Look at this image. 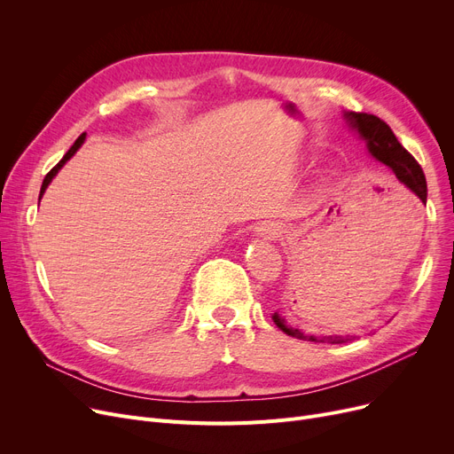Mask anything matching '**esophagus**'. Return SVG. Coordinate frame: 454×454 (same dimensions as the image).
<instances>
[{
  "mask_svg": "<svg viewBox=\"0 0 454 454\" xmlns=\"http://www.w3.org/2000/svg\"><path fill=\"white\" fill-rule=\"evenodd\" d=\"M257 231L261 233V235H263V237H267V239H274V237H278L279 233H281V226L278 224V223H263V224H261L259 228H257Z\"/></svg>",
  "mask_w": 454,
  "mask_h": 454,
  "instance_id": "obj_1",
  "label": "esophagus"
}]
</instances>
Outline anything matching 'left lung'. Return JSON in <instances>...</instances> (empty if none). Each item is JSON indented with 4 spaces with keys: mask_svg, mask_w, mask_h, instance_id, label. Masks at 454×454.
Wrapping results in <instances>:
<instances>
[{
    "mask_svg": "<svg viewBox=\"0 0 454 454\" xmlns=\"http://www.w3.org/2000/svg\"><path fill=\"white\" fill-rule=\"evenodd\" d=\"M346 117L349 119V123L359 130V134L366 139L368 143V151L372 153V156H375L379 161H383L385 165H388L390 169L394 171L395 178L407 185L412 193L425 204L427 202V182H425V175L423 169L419 167V163L414 160V156L404 149L401 143L397 141L395 134L392 132V129L379 119L377 115L372 114H356V112H349L346 114ZM274 324L287 335L300 339V340H309V342H329V344H342L348 342L349 339L344 337H315V335H303L300 329L291 327L285 318H281L278 313H274L272 317Z\"/></svg>",
    "mask_w": 454,
    "mask_h": 454,
    "instance_id": "obj_1",
    "label": "left lung"
}]
</instances>
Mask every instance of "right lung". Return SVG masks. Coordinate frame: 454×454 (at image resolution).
<instances>
[{"instance_id": "obj_1", "label": "right lung", "mask_w": 454, "mask_h": 454, "mask_svg": "<svg viewBox=\"0 0 454 454\" xmlns=\"http://www.w3.org/2000/svg\"><path fill=\"white\" fill-rule=\"evenodd\" d=\"M84 136H86V134H81V136L77 137V141L74 143V145H71V149H69V151H67V153L64 154V158H62V160H60V161H59V163H57V165L53 167V169H51L50 173H47V175H45V178H43V184H42V189H40V199H42V195H43V191H45V187H47V185H50V182L53 180V176H55V175H57V173L60 171V167H62V165H64V163H66V161H67V160H69L71 156H74V154L77 153V149H79V147L82 145V141H84Z\"/></svg>"}]
</instances>
